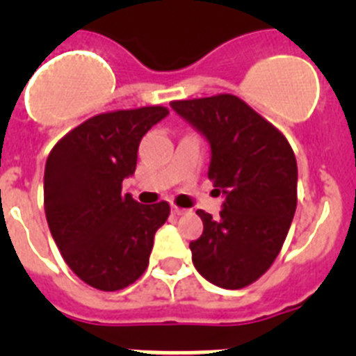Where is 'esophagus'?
Segmentation results:
<instances>
[{
	"label": "esophagus",
	"mask_w": 356,
	"mask_h": 356,
	"mask_svg": "<svg viewBox=\"0 0 356 356\" xmlns=\"http://www.w3.org/2000/svg\"><path fill=\"white\" fill-rule=\"evenodd\" d=\"M171 212L175 213V216H184V213H187L188 210H185V209H180V207L172 205V207H171Z\"/></svg>",
	"instance_id": "1"
}]
</instances>
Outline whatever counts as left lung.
<instances>
[{"mask_svg":"<svg viewBox=\"0 0 356 356\" xmlns=\"http://www.w3.org/2000/svg\"><path fill=\"white\" fill-rule=\"evenodd\" d=\"M210 144L209 178L225 196L217 219L203 210L191 242L201 276L222 289L253 284L271 267L298 203V163L284 135L232 94L172 102Z\"/></svg>","mask_w":356,"mask_h":356,"instance_id":"obj_1","label":"left lung"}]
</instances>
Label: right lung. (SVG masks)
<instances>
[{"label": "right lung", "instance_id": "right-lung-1", "mask_svg": "<svg viewBox=\"0 0 356 356\" xmlns=\"http://www.w3.org/2000/svg\"><path fill=\"white\" fill-rule=\"evenodd\" d=\"M163 106L99 114L56 143L44 169V210L71 271L90 287L119 291L146 271L169 203L140 205L121 193L140 139L168 118Z\"/></svg>", "mask_w": 356, "mask_h": 356}]
</instances>
